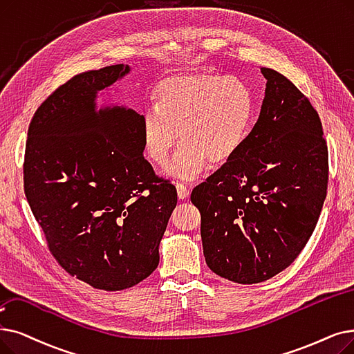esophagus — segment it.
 <instances>
[{
  "instance_id": "1",
  "label": "esophagus",
  "mask_w": 354,
  "mask_h": 354,
  "mask_svg": "<svg viewBox=\"0 0 354 354\" xmlns=\"http://www.w3.org/2000/svg\"><path fill=\"white\" fill-rule=\"evenodd\" d=\"M176 192L179 199H187L189 195V189L185 185H182V183H176Z\"/></svg>"
}]
</instances>
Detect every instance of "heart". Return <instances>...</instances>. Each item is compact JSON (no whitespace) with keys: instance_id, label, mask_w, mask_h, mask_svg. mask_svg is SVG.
<instances>
[{"instance_id":"b5f03b06","label":"heart","mask_w":354,"mask_h":354,"mask_svg":"<svg viewBox=\"0 0 354 354\" xmlns=\"http://www.w3.org/2000/svg\"><path fill=\"white\" fill-rule=\"evenodd\" d=\"M156 109L142 115L143 153L183 180L201 175L208 162L223 165L240 150L252 120V92L241 80L212 71L169 76L155 92ZM180 136H177V133Z\"/></svg>"}]
</instances>
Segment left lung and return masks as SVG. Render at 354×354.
Returning a JSON list of instances; mask_svg holds the SVG:
<instances>
[{
	"mask_svg": "<svg viewBox=\"0 0 354 354\" xmlns=\"http://www.w3.org/2000/svg\"><path fill=\"white\" fill-rule=\"evenodd\" d=\"M265 98L240 150L191 195L208 268L259 283L286 269L310 240L327 195L328 150L310 100L260 68Z\"/></svg>",
	"mask_w": 354,
	"mask_h": 354,
	"instance_id": "1",
	"label": "left lung"
}]
</instances>
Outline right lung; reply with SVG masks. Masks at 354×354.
Instances as JSON below:
<instances>
[{
  "mask_svg": "<svg viewBox=\"0 0 354 354\" xmlns=\"http://www.w3.org/2000/svg\"><path fill=\"white\" fill-rule=\"evenodd\" d=\"M131 72L111 65L73 76L30 122L24 192L55 259L97 289L121 290L159 265L176 188L143 156L142 115L98 109V94Z\"/></svg>",
  "mask_w": 354,
  "mask_h": 354,
  "instance_id": "obj_1",
  "label": "right lung"
}]
</instances>
